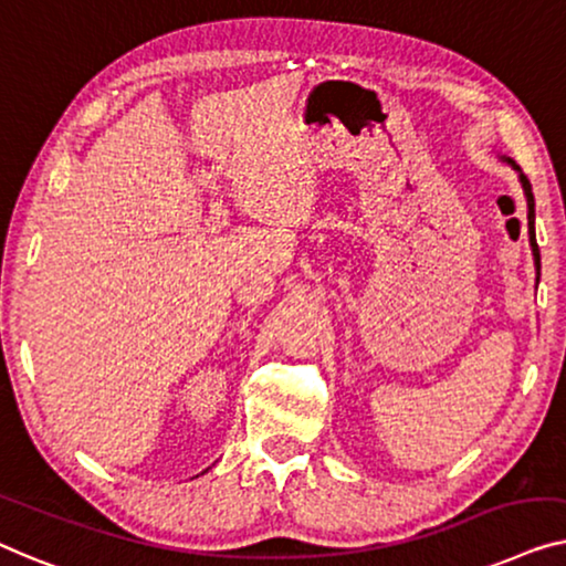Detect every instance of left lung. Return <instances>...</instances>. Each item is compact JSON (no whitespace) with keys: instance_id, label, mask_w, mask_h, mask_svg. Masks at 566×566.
<instances>
[{"instance_id":"8db88e82","label":"left lung","mask_w":566,"mask_h":566,"mask_svg":"<svg viewBox=\"0 0 566 566\" xmlns=\"http://www.w3.org/2000/svg\"><path fill=\"white\" fill-rule=\"evenodd\" d=\"M507 164L513 166L515 171L521 174V185H523V192H525V200H528V226H531V245H533V259H536V266L541 269V256H538V243H536V235H533V192H531V181H528V177H525V174L521 171V166L515 164V161H511V158H505Z\"/></svg>"}]
</instances>
